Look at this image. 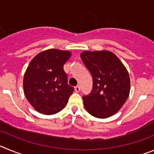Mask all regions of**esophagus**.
<instances>
[{"mask_svg": "<svg viewBox=\"0 0 154 154\" xmlns=\"http://www.w3.org/2000/svg\"><path fill=\"white\" fill-rule=\"evenodd\" d=\"M80 89H81V88H80L79 85H77V86L75 87V91L76 92H79Z\"/></svg>", "mask_w": 154, "mask_h": 154, "instance_id": "34e87169", "label": "esophagus"}]
</instances>
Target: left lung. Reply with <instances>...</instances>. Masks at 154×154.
Returning <instances> with one entry per match:
<instances>
[{"label":"left lung","instance_id":"obj_1","mask_svg":"<svg viewBox=\"0 0 154 154\" xmlns=\"http://www.w3.org/2000/svg\"><path fill=\"white\" fill-rule=\"evenodd\" d=\"M80 56L93 80L92 92L82 97L84 106L95 117H109L122 108L129 96V73L119 58L107 50L85 51Z\"/></svg>","mask_w":154,"mask_h":154}]
</instances>
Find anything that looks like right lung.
I'll return each mask as SVG.
<instances>
[{
	"mask_svg": "<svg viewBox=\"0 0 154 154\" xmlns=\"http://www.w3.org/2000/svg\"><path fill=\"white\" fill-rule=\"evenodd\" d=\"M72 53L48 49L31 61L23 79L24 95L36 111L45 115L60 112L66 106L74 88L68 84L65 63Z\"/></svg>",
	"mask_w": 154,
	"mask_h": 154,
	"instance_id": "obj_1",
	"label": "right lung"
}]
</instances>
